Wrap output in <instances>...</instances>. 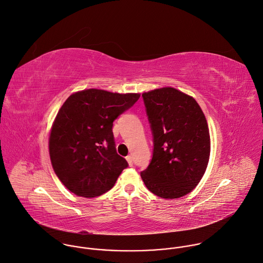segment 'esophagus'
<instances>
[{
    "label": "esophagus",
    "instance_id": "34e87169",
    "mask_svg": "<svg viewBox=\"0 0 263 263\" xmlns=\"http://www.w3.org/2000/svg\"><path fill=\"white\" fill-rule=\"evenodd\" d=\"M126 160H127V162H128V164H129V166H133V157L130 156V155H128V156H126Z\"/></svg>",
    "mask_w": 263,
    "mask_h": 263
}]
</instances>
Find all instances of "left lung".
<instances>
[{"mask_svg": "<svg viewBox=\"0 0 263 263\" xmlns=\"http://www.w3.org/2000/svg\"><path fill=\"white\" fill-rule=\"evenodd\" d=\"M153 136V155L141 172L146 187L162 198L189 193L201 180L210 157L206 119L196 101L163 87L142 95Z\"/></svg>", "mask_w": 263, "mask_h": 263, "instance_id": "obj_1", "label": "left lung"}]
</instances>
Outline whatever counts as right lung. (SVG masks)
I'll return each mask as SVG.
<instances>
[{
  "instance_id": "add662e5",
  "label": "right lung",
  "mask_w": 263,
  "mask_h": 263,
  "mask_svg": "<svg viewBox=\"0 0 263 263\" xmlns=\"http://www.w3.org/2000/svg\"><path fill=\"white\" fill-rule=\"evenodd\" d=\"M140 93L85 89L71 95L60 109L49 137L54 173L74 194L96 197L109 191L127 161L117 154L114 120Z\"/></svg>"
}]
</instances>
